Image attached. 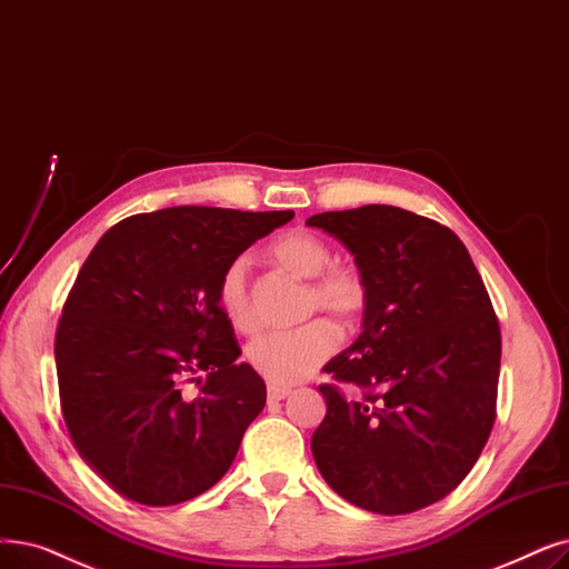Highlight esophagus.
Segmentation results:
<instances>
[{
	"mask_svg": "<svg viewBox=\"0 0 569 569\" xmlns=\"http://www.w3.org/2000/svg\"><path fill=\"white\" fill-rule=\"evenodd\" d=\"M290 392H292V390H290V388H286V386H277V383H269V386H267V398H269V400H274V402L286 400Z\"/></svg>",
	"mask_w": 569,
	"mask_h": 569,
	"instance_id": "34e87169",
	"label": "esophagus"
}]
</instances>
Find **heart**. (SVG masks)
Here are the masks:
<instances>
[{"label":"heart","instance_id":"obj_1","mask_svg":"<svg viewBox=\"0 0 569 569\" xmlns=\"http://www.w3.org/2000/svg\"><path fill=\"white\" fill-rule=\"evenodd\" d=\"M274 260L288 274L309 281L305 295V311H330L343 323H353L367 305V288L362 277L351 267L332 262L330 246L305 230L279 237L269 249ZM249 258H234L220 277L218 305L228 323L243 335L258 328L249 292ZM339 330L328 318H316L311 323L290 330L262 335L249 343L246 360L258 375L277 386H292L323 365L337 349Z\"/></svg>","mask_w":569,"mask_h":569}]
</instances>
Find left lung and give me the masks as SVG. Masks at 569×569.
Listing matches in <instances>:
<instances>
[{
  "label": "left lung",
  "instance_id": "obj_1",
  "mask_svg": "<svg viewBox=\"0 0 569 569\" xmlns=\"http://www.w3.org/2000/svg\"><path fill=\"white\" fill-rule=\"evenodd\" d=\"M341 241L367 288L362 332L323 369L328 411L311 453L351 505L423 509L469 475L496 423L502 339L465 243L430 218L367 204L307 218Z\"/></svg>",
  "mask_w": 569,
  "mask_h": 569
}]
</instances>
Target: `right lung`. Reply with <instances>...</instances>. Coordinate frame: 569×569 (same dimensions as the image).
I'll list each match as a JSON object with an SVG mask.
<instances>
[{
	"mask_svg": "<svg viewBox=\"0 0 569 569\" xmlns=\"http://www.w3.org/2000/svg\"><path fill=\"white\" fill-rule=\"evenodd\" d=\"M292 216L171 207L120 220L90 251L56 335L60 402L79 456L122 498L169 507L226 477L267 388L237 360L218 283Z\"/></svg>",
	"mask_w": 569,
	"mask_h": 569,
	"instance_id": "obj_1",
	"label": "right lung"
}]
</instances>
